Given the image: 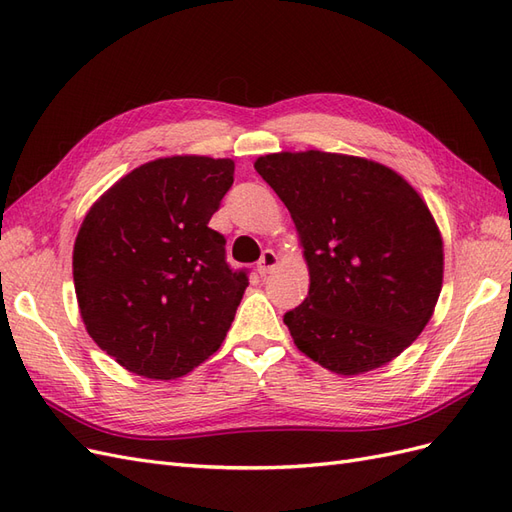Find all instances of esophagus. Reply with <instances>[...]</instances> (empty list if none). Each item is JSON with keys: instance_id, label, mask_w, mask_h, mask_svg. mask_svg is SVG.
<instances>
[{"instance_id": "obj_1", "label": "esophagus", "mask_w": 512, "mask_h": 512, "mask_svg": "<svg viewBox=\"0 0 512 512\" xmlns=\"http://www.w3.org/2000/svg\"><path fill=\"white\" fill-rule=\"evenodd\" d=\"M277 262H280V258H277V254H275L273 250H265V252H262L260 260H258L256 271H258L260 275H267V273H271V271L277 267Z\"/></svg>"}]
</instances>
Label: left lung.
<instances>
[{"label":"left lung","mask_w":512,"mask_h":512,"mask_svg":"<svg viewBox=\"0 0 512 512\" xmlns=\"http://www.w3.org/2000/svg\"><path fill=\"white\" fill-rule=\"evenodd\" d=\"M254 168L288 207L309 267L305 301L284 316L294 344L342 376L393 361L442 290L425 200L389 166L344 153H269Z\"/></svg>","instance_id":"8db88e82"}]
</instances>
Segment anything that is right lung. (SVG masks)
<instances>
[{
    "instance_id": "1",
    "label": "right lung",
    "mask_w": 512,
    "mask_h": 512,
    "mask_svg": "<svg viewBox=\"0 0 512 512\" xmlns=\"http://www.w3.org/2000/svg\"><path fill=\"white\" fill-rule=\"evenodd\" d=\"M235 162L173 156L121 177L89 209L72 273L91 339L136 376L175 380L218 350L247 288L209 228Z\"/></svg>"
}]
</instances>
